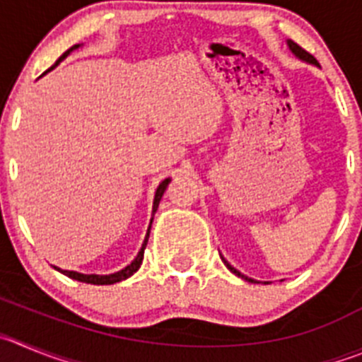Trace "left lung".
Returning <instances> with one entry per match:
<instances>
[{
  "mask_svg": "<svg viewBox=\"0 0 362 362\" xmlns=\"http://www.w3.org/2000/svg\"><path fill=\"white\" fill-rule=\"evenodd\" d=\"M288 46H289V49H291V52H293V55H295V57H298L300 60H305V62H309V64H314V66H318V62H316V59H314V57L310 55V53H307L305 49H303V48H300V46H298V44H296V42H293V40H288ZM221 259H223V257H221ZM223 262H225V266H227V268L230 269V272L234 273V275L241 276V279L248 280V282H257V280L248 279V276H245V275H243V273H239L238 269H235V268H232V266L228 264V262L225 261V259H223Z\"/></svg>",
  "mask_w": 362,
  "mask_h": 362,
  "instance_id": "1",
  "label": "left lung"
}]
</instances>
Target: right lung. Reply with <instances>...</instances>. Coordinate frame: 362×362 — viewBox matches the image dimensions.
<instances>
[{
	"mask_svg": "<svg viewBox=\"0 0 362 362\" xmlns=\"http://www.w3.org/2000/svg\"><path fill=\"white\" fill-rule=\"evenodd\" d=\"M76 48H80V44H74L73 48H69V49H67V52L64 53V55L60 57V59L57 60V62L53 64V66L49 67V69L46 71V73H49V71H52V69H55V67L59 66V64L62 62V60L66 59V57L69 55V53L73 52V49H76ZM46 73H44V74H46ZM170 182H171V178H165V180H162L160 184H158L157 191H155V200H153V214H155V211H157V209H158V204H160V198H162V194H164L165 187H168V185H170ZM151 221H153V218L150 219V227H148L146 238H144V243H143V246H141L139 253H137V257H135L134 261H132L130 264L127 266V268H123V269H121V272L110 273V275H83V273H78V272H67V269H60V268H57V266H55V269H59L60 273H64V275H66V276H69V279H73V280H78V282L94 284V286H109V284H116V282H121V280H124V279H128V276H132V275H134V273L137 272V269L141 268V264H143V257H144V248H146L148 238H150V228H151Z\"/></svg>",
	"mask_w": 362,
	"mask_h": 362,
	"instance_id": "right-lung-1",
	"label": "right lung"
}]
</instances>
